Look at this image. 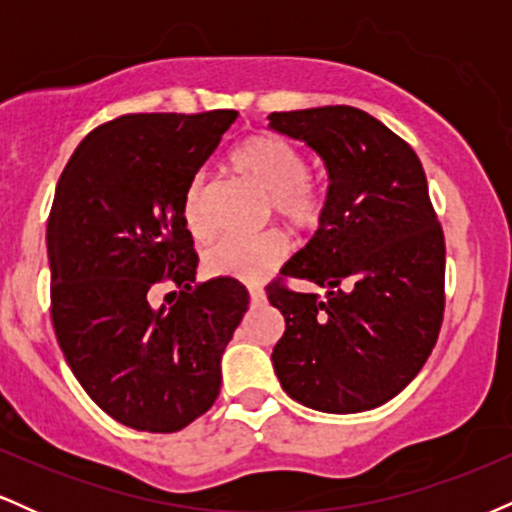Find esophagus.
Masks as SVG:
<instances>
[{
	"instance_id": "esophagus-1",
	"label": "esophagus",
	"mask_w": 512,
	"mask_h": 512,
	"mask_svg": "<svg viewBox=\"0 0 512 512\" xmlns=\"http://www.w3.org/2000/svg\"><path fill=\"white\" fill-rule=\"evenodd\" d=\"M250 301L252 303H262L264 301V289L262 286H250Z\"/></svg>"
}]
</instances>
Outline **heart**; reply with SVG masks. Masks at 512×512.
I'll list each match as a JSON object with an SVG mask.
<instances>
[{"mask_svg": "<svg viewBox=\"0 0 512 512\" xmlns=\"http://www.w3.org/2000/svg\"><path fill=\"white\" fill-rule=\"evenodd\" d=\"M245 178L267 192V209L298 231L315 228L325 211V197L320 185L305 175L301 151L291 142L272 134H255L233 151L231 156ZM207 180L195 175L182 199V216L187 231L195 238L209 236ZM289 255V240L281 231H262L257 236H223L204 250V267L216 276H236L243 281H257L274 272Z\"/></svg>", "mask_w": 512, "mask_h": 512, "instance_id": "b5f03b06", "label": "heart"}]
</instances>
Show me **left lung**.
<instances>
[{"instance_id": "obj_1", "label": "left lung", "mask_w": 512, "mask_h": 512, "mask_svg": "<svg viewBox=\"0 0 512 512\" xmlns=\"http://www.w3.org/2000/svg\"><path fill=\"white\" fill-rule=\"evenodd\" d=\"M327 168L320 228L284 267L320 293L267 286L286 332L272 351L286 395L327 414L375 409L407 387L438 342L445 238L414 149L351 105L272 113Z\"/></svg>"}]
</instances>
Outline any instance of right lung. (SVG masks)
Returning a JSON list of instances; mask_svg holds the SVG:
<instances>
[{
  "instance_id": "right-lung-1",
  "label": "right lung",
  "mask_w": 512,
  "mask_h": 512,
  "mask_svg": "<svg viewBox=\"0 0 512 512\" xmlns=\"http://www.w3.org/2000/svg\"><path fill=\"white\" fill-rule=\"evenodd\" d=\"M236 110L137 113L76 146L48 219L50 313L88 397L134 431L175 433L221 390V356L248 310L236 279L195 283L182 216L190 180ZM175 283L163 306L155 286Z\"/></svg>"
}]
</instances>
